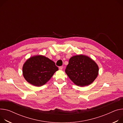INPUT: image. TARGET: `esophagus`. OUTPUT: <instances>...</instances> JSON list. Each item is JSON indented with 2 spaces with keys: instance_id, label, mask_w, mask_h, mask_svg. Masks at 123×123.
<instances>
[{
  "instance_id": "1",
  "label": "esophagus",
  "mask_w": 123,
  "mask_h": 123,
  "mask_svg": "<svg viewBox=\"0 0 123 123\" xmlns=\"http://www.w3.org/2000/svg\"><path fill=\"white\" fill-rule=\"evenodd\" d=\"M59 70H62L63 69V66H60L59 67Z\"/></svg>"
}]
</instances>
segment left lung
<instances>
[{
	"label": "left lung",
	"mask_w": 123,
	"mask_h": 123,
	"mask_svg": "<svg viewBox=\"0 0 123 123\" xmlns=\"http://www.w3.org/2000/svg\"><path fill=\"white\" fill-rule=\"evenodd\" d=\"M98 72L97 64L85 55H76L71 57L65 72L71 80L81 87L91 84L96 79Z\"/></svg>",
	"instance_id": "left-lung-1"
}]
</instances>
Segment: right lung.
<instances>
[{
  "instance_id": "right-lung-1",
  "label": "right lung",
  "mask_w": 123,
  "mask_h": 123,
  "mask_svg": "<svg viewBox=\"0 0 123 123\" xmlns=\"http://www.w3.org/2000/svg\"><path fill=\"white\" fill-rule=\"evenodd\" d=\"M58 70V68L53 61L42 55L30 58L25 62L23 68L25 79L36 86L44 85Z\"/></svg>"
}]
</instances>
